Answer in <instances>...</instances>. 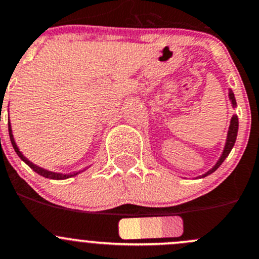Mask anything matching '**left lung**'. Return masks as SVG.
<instances>
[{
    "label": "left lung",
    "instance_id": "1",
    "mask_svg": "<svg viewBox=\"0 0 259 259\" xmlns=\"http://www.w3.org/2000/svg\"><path fill=\"white\" fill-rule=\"evenodd\" d=\"M229 97H230L231 100V103H233V106L235 107L236 106V101H235V97H234V93L230 91V93H229ZM238 127H239V120H238V116L234 115L233 118H231V122H230V127H229V133H228V141H226V146H225V149H224V153H222L221 158L219 159V162L216 163V165L213 166V167L211 168V170L208 171L207 174H204L203 175V178L207 175H209V174H212L213 171H216L217 168L220 167V165H221L222 162L225 161V158L229 156V153L231 152V149H233L234 144H235V141H236V135H238Z\"/></svg>",
    "mask_w": 259,
    "mask_h": 259
}]
</instances>
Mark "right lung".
<instances>
[{"label":"right lung","instance_id":"1","mask_svg":"<svg viewBox=\"0 0 259 259\" xmlns=\"http://www.w3.org/2000/svg\"><path fill=\"white\" fill-rule=\"evenodd\" d=\"M9 134H10V141H11V144H13L14 149H15L16 154H18L19 157H20L21 159H23L24 162L26 163V165L29 166V167L31 168L33 171H35L37 174H39V175L45 176V178H48V179H53V180H64V179H67V178H71V176H75L78 175L79 172H72V174H66V175H64V174H57V172H52V171H48V170H45V168L39 167V166L34 165L33 162H30L28 158H26L25 156H24L23 153H21L20 151H19L18 146H16L15 141H14V135H13V130H11V125H10L9 122Z\"/></svg>","mask_w":259,"mask_h":259}]
</instances>
